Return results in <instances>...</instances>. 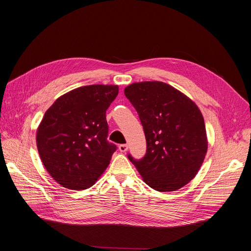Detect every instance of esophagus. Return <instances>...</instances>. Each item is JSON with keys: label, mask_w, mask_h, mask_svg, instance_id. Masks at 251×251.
Here are the masks:
<instances>
[{"label": "esophagus", "mask_w": 251, "mask_h": 251, "mask_svg": "<svg viewBox=\"0 0 251 251\" xmlns=\"http://www.w3.org/2000/svg\"><path fill=\"white\" fill-rule=\"evenodd\" d=\"M118 149H119L120 151H123V153H125V151H127V146H126V144H120V146L118 147Z\"/></svg>", "instance_id": "obj_1"}]
</instances>
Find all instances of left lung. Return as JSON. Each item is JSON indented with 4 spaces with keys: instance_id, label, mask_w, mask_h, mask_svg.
<instances>
[{
    "instance_id": "obj_1",
    "label": "left lung",
    "mask_w": 251,
    "mask_h": 251,
    "mask_svg": "<svg viewBox=\"0 0 251 251\" xmlns=\"http://www.w3.org/2000/svg\"><path fill=\"white\" fill-rule=\"evenodd\" d=\"M125 95L137 111L147 153L130 161L158 192H174L193 180L207 151L204 119L197 104L162 81L135 82Z\"/></svg>"
}]
</instances>
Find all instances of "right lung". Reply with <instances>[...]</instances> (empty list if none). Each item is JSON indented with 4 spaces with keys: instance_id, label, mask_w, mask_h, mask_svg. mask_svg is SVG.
Here are the masks:
<instances>
[{
    "instance_id": "add662e5",
    "label": "right lung",
    "mask_w": 251,
    "mask_h": 251,
    "mask_svg": "<svg viewBox=\"0 0 251 251\" xmlns=\"http://www.w3.org/2000/svg\"><path fill=\"white\" fill-rule=\"evenodd\" d=\"M118 86L91 85L58 97L36 131V146L45 168L69 189L92 186L108 168L116 146L108 141L105 111Z\"/></svg>"
}]
</instances>
